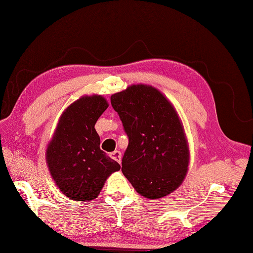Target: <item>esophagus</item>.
I'll return each instance as SVG.
<instances>
[{
  "mask_svg": "<svg viewBox=\"0 0 253 253\" xmlns=\"http://www.w3.org/2000/svg\"><path fill=\"white\" fill-rule=\"evenodd\" d=\"M111 157H112L113 160L116 161L117 163L121 164V162H122V155H121V152L120 151L112 152V153H111Z\"/></svg>",
  "mask_w": 253,
  "mask_h": 253,
  "instance_id": "obj_1",
  "label": "esophagus"
}]
</instances>
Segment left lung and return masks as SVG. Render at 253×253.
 <instances>
[{"mask_svg":"<svg viewBox=\"0 0 253 253\" xmlns=\"http://www.w3.org/2000/svg\"><path fill=\"white\" fill-rule=\"evenodd\" d=\"M128 137L122 171L140 195L157 199L173 192L189 166V148L172 104L156 88L132 85L111 96Z\"/></svg>","mask_w":253,"mask_h":253,"instance_id":"obj_1","label":"left lung"}]
</instances>
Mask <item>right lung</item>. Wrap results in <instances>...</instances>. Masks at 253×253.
<instances>
[{
	"mask_svg": "<svg viewBox=\"0 0 253 253\" xmlns=\"http://www.w3.org/2000/svg\"><path fill=\"white\" fill-rule=\"evenodd\" d=\"M101 96L82 97L64 111L46 151L52 179L67 197L96 198L109 175L120 164L100 150L95 124L107 108Z\"/></svg>",
	"mask_w": 253,
	"mask_h": 253,
	"instance_id": "obj_1",
	"label": "right lung"
}]
</instances>
